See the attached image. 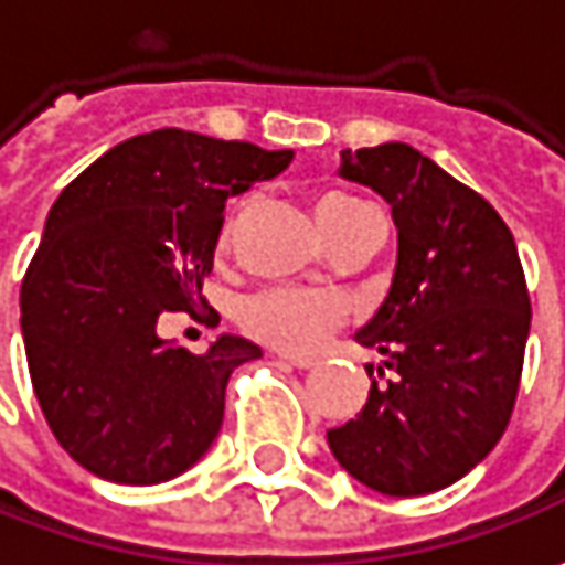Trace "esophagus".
<instances>
[{"label": "esophagus", "mask_w": 565, "mask_h": 565, "mask_svg": "<svg viewBox=\"0 0 565 565\" xmlns=\"http://www.w3.org/2000/svg\"><path fill=\"white\" fill-rule=\"evenodd\" d=\"M279 361H286V364H292V367H301V371H308V367H315L317 364L315 355H286V352H279Z\"/></svg>", "instance_id": "1"}]
</instances>
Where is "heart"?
<instances>
[{"label":"heart","instance_id":"heart-1","mask_svg":"<svg viewBox=\"0 0 565 565\" xmlns=\"http://www.w3.org/2000/svg\"><path fill=\"white\" fill-rule=\"evenodd\" d=\"M367 206L359 198L349 194H327L317 201V223L323 235L342 220L355 216ZM342 317V305L337 295L320 292V289H295V286H279V289H264L242 301L238 320L250 337L264 339L279 349H311L327 337Z\"/></svg>","mask_w":565,"mask_h":565}]
</instances>
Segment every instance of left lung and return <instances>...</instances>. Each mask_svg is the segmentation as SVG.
Returning <instances> with one entry per match:
<instances>
[{
  "label": "left lung",
  "instance_id": "1",
  "mask_svg": "<svg viewBox=\"0 0 565 565\" xmlns=\"http://www.w3.org/2000/svg\"><path fill=\"white\" fill-rule=\"evenodd\" d=\"M339 175L393 210V279L355 333L393 377L371 380L359 418L327 444L364 488L434 493L488 459L510 424L532 327L525 273L500 213L415 147L342 150Z\"/></svg>",
  "mask_w": 565,
  "mask_h": 565
}]
</instances>
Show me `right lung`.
Here are the masks:
<instances>
[{
	"label": "right lung",
	"instance_id": "1",
	"mask_svg": "<svg viewBox=\"0 0 565 565\" xmlns=\"http://www.w3.org/2000/svg\"><path fill=\"white\" fill-rule=\"evenodd\" d=\"M292 157L160 128L116 143L58 194L21 286V333L46 424L90 475L163 484L213 446L228 374L260 345L223 333L194 355L157 323L204 301L228 198Z\"/></svg>",
	"mask_w": 565,
	"mask_h": 565
}]
</instances>
